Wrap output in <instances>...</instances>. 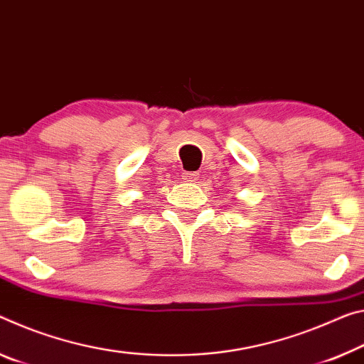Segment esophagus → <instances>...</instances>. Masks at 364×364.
<instances>
[{"label": "esophagus", "mask_w": 364, "mask_h": 364, "mask_svg": "<svg viewBox=\"0 0 364 364\" xmlns=\"http://www.w3.org/2000/svg\"><path fill=\"white\" fill-rule=\"evenodd\" d=\"M184 176H186L188 181H196L199 178V173L198 171H188V173H184Z\"/></svg>", "instance_id": "esophagus-1"}]
</instances>
